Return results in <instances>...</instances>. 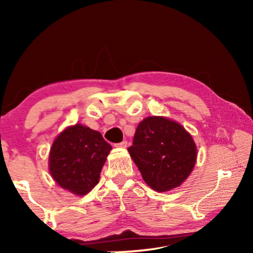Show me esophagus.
<instances>
[{"mask_svg": "<svg viewBox=\"0 0 253 253\" xmlns=\"http://www.w3.org/2000/svg\"><path fill=\"white\" fill-rule=\"evenodd\" d=\"M127 146V141H122V143H117L115 144V147H119V148H126Z\"/></svg>", "mask_w": 253, "mask_h": 253, "instance_id": "obj_1", "label": "esophagus"}]
</instances>
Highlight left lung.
Returning a JSON list of instances; mask_svg holds the SVG:
<instances>
[{"label": "left lung", "instance_id": "1", "mask_svg": "<svg viewBox=\"0 0 253 253\" xmlns=\"http://www.w3.org/2000/svg\"><path fill=\"white\" fill-rule=\"evenodd\" d=\"M127 151L146 184L159 192L181 185L197 159L196 144L184 127L157 116L146 117L138 124Z\"/></svg>", "mask_w": 253, "mask_h": 253}]
</instances>
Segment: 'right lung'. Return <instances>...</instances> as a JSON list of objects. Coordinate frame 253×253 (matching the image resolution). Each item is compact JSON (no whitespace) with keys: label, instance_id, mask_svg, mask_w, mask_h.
<instances>
[{"label":"right lung","instance_id":"obj_1","mask_svg":"<svg viewBox=\"0 0 253 253\" xmlns=\"http://www.w3.org/2000/svg\"><path fill=\"white\" fill-rule=\"evenodd\" d=\"M110 150L112 146L98 131L81 124L67 127L50 148V174L63 189L84 196L99 183Z\"/></svg>","mask_w":253,"mask_h":253}]
</instances>
